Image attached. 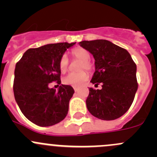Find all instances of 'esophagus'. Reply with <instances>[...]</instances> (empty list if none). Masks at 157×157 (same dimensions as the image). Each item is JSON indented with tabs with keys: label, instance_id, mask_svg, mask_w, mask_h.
Returning <instances> with one entry per match:
<instances>
[{
	"label": "esophagus",
	"instance_id": "obj_1",
	"mask_svg": "<svg viewBox=\"0 0 157 157\" xmlns=\"http://www.w3.org/2000/svg\"><path fill=\"white\" fill-rule=\"evenodd\" d=\"M74 91H75V92H77V91H78V88H77V87H74Z\"/></svg>",
	"mask_w": 157,
	"mask_h": 157
}]
</instances>
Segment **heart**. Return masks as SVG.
I'll return each instance as SVG.
<instances>
[{
    "label": "heart",
    "instance_id": "heart-1",
    "mask_svg": "<svg viewBox=\"0 0 157 157\" xmlns=\"http://www.w3.org/2000/svg\"><path fill=\"white\" fill-rule=\"evenodd\" d=\"M71 55L74 58L81 61L79 66V69H86L90 71L92 69V64L90 63V55L87 50L81 47H77L71 51ZM69 59L66 55L61 57L59 61V68L61 72L64 73L68 70ZM88 74L85 71H80L79 72H73L66 75L63 78L64 84L71 85L72 86L78 87L82 86L87 80Z\"/></svg>",
    "mask_w": 157,
    "mask_h": 157
}]
</instances>
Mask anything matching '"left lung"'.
I'll return each mask as SVG.
<instances>
[{
	"mask_svg": "<svg viewBox=\"0 0 157 157\" xmlns=\"http://www.w3.org/2000/svg\"><path fill=\"white\" fill-rule=\"evenodd\" d=\"M95 59L91 83H102L101 90L90 88L86 100L89 112L105 121L122 116L129 109L137 90V66L127 50L104 39L79 43Z\"/></svg>",
	"mask_w": 157,
	"mask_h": 157,
	"instance_id": "8db88e82",
	"label": "left lung"
}]
</instances>
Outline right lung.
<instances>
[{"label": "right lung", "instance_id": "1", "mask_svg": "<svg viewBox=\"0 0 157 157\" xmlns=\"http://www.w3.org/2000/svg\"><path fill=\"white\" fill-rule=\"evenodd\" d=\"M75 43L60 42L29 48L16 64L15 100L25 117L36 125L58 124L68 112L70 99L74 93L72 86L61 84L56 91L48 85L53 81L61 83L60 59Z\"/></svg>", "mask_w": 157, "mask_h": 157}]
</instances>
